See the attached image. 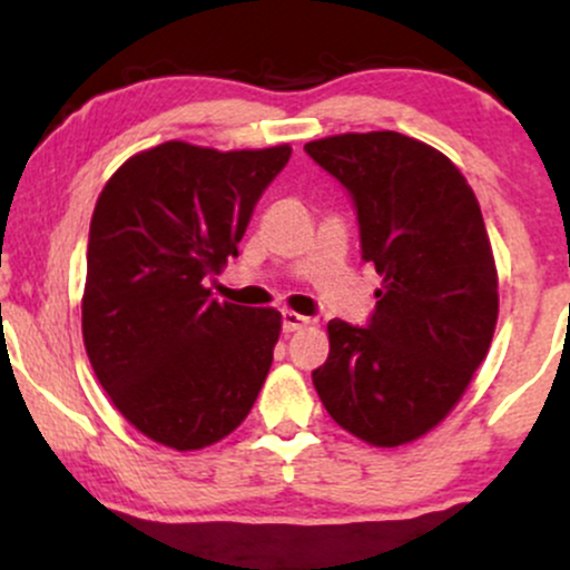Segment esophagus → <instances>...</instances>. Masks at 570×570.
Segmentation results:
<instances>
[{"label":"esophagus","mask_w":570,"mask_h":570,"mask_svg":"<svg viewBox=\"0 0 570 570\" xmlns=\"http://www.w3.org/2000/svg\"><path fill=\"white\" fill-rule=\"evenodd\" d=\"M307 324H311V318L299 316V313H294V311H284V313H281V326H284L286 335H289V332L303 330V326H307Z\"/></svg>","instance_id":"34e87169"}]
</instances>
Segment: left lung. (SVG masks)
<instances>
[{"label":"left lung","instance_id":"obj_1","mask_svg":"<svg viewBox=\"0 0 570 570\" xmlns=\"http://www.w3.org/2000/svg\"><path fill=\"white\" fill-rule=\"evenodd\" d=\"M305 153L351 195L362 259L383 276L367 324L326 326L313 385L337 426L396 448L434 429L488 356L499 278L480 203L442 153L396 130L330 136Z\"/></svg>","mask_w":570,"mask_h":570}]
</instances>
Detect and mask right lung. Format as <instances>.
Returning a JSON list of instances; mask_svg holds the SVG:
<instances>
[{"label":"right lung","mask_w":570,"mask_h":570,"mask_svg":"<svg viewBox=\"0 0 570 570\" xmlns=\"http://www.w3.org/2000/svg\"><path fill=\"white\" fill-rule=\"evenodd\" d=\"M292 147L166 141L107 181L88 235L82 337L98 383L149 440L219 442L257 402L281 313L217 303L206 281L238 257L254 206Z\"/></svg>","instance_id":"obj_1"}]
</instances>
